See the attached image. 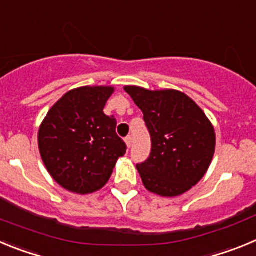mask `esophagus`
<instances>
[{"instance_id": "esophagus-1", "label": "esophagus", "mask_w": 256, "mask_h": 256, "mask_svg": "<svg viewBox=\"0 0 256 256\" xmlns=\"http://www.w3.org/2000/svg\"><path fill=\"white\" fill-rule=\"evenodd\" d=\"M124 141H126V148H130V146H132V141H133V138H132V136H126V140H124Z\"/></svg>"}]
</instances>
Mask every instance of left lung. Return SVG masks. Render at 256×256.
<instances>
[{
    "instance_id": "8db88e82",
    "label": "left lung",
    "mask_w": 256,
    "mask_h": 256,
    "mask_svg": "<svg viewBox=\"0 0 256 256\" xmlns=\"http://www.w3.org/2000/svg\"><path fill=\"white\" fill-rule=\"evenodd\" d=\"M144 112L151 136V154L137 164L144 186L164 198L180 196L205 176L216 151L212 122L195 101L176 90L150 91L126 86Z\"/></svg>"
}]
</instances>
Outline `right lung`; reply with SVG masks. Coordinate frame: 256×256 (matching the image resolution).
Masks as SVG:
<instances>
[{
  "label": "right lung",
  "mask_w": 256,
  "mask_h": 256,
  "mask_svg": "<svg viewBox=\"0 0 256 256\" xmlns=\"http://www.w3.org/2000/svg\"><path fill=\"white\" fill-rule=\"evenodd\" d=\"M114 87H79L52 106L38 130L40 158L62 188L79 195L98 191L110 180L126 146L116 120L104 112Z\"/></svg>",
  "instance_id": "obj_1"
}]
</instances>
